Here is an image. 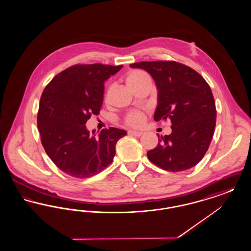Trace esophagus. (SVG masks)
<instances>
[{
	"label": "esophagus",
	"mask_w": 251,
	"mask_h": 251,
	"mask_svg": "<svg viewBox=\"0 0 251 251\" xmlns=\"http://www.w3.org/2000/svg\"><path fill=\"white\" fill-rule=\"evenodd\" d=\"M128 133L131 135H134V136H141L143 134L142 131H135V130H129Z\"/></svg>",
	"instance_id": "1"
}]
</instances>
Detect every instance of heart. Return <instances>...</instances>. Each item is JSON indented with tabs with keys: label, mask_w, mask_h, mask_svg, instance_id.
I'll list each match as a JSON object with an SVG mask.
<instances>
[{
	"label": "heart",
	"mask_w": 251,
	"mask_h": 251,
	"mask_svg": "<svg viewBox=\"0 0 251 251\" xmlns=\"http://www.w3.org/2000/svg\"><path fill=\"white\" fill-rule=\"evenodd\" d=\"M150 76L142 71H132L127 75L126 78V84L131 88L133 89L141 84H143L146 82H150ZM143 121V115L139 112H133L130 114L127 118H126V122L129 125H140Z\"/></svg>",
	"instance_id": "1"
}]
</instances>
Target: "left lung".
I'll return each instance as SVG.
<instances>
[{
    "label": "left lung",
    "mask_w": 251,
    "mask_h": 251,
    "mask_svg": "<svg viewBox=\"0 0 251 251\" xmlns=\"http://www.w3.org/2000/svg\"><path fill=\"white\" fill-rule=\"evenodd\" d=\"M154 80L157 106L154 120L171 121V133L159 138L149 160L164 170L179 172L200 163L214 135L215 100L209 84L191 68L174 61L138 62Z\"/></svg>",
    "instance_id": "obj_1"
}]
</instances>
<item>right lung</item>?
Listing matches in <instances>:
<instances>
[{"label": "right lung", "mask_w": 251, "mask_h": 251, "mask_svg": "<svg viewBox=\"0 0 251 251\" xmlns=\"http://www.w3.org/2000/svg\"><path fill=\"white\" fill-rule=\"evenodd\" d=\"M123 66L77 65L56 75L39 102L37 128L46 153L55 166L74 178L101 172L116 154V145L127 131L118 128L89 133L85 124L99 115L104 83Z\"/></svg>", "instance_id": "right-lung-1"}]
</instances>
